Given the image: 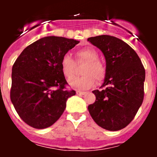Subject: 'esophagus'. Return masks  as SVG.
<instances>
[{
	"instance_id": "esophagus-1",
	"label": "esophagus",
	"mask_w": 157,
	"mask_h": 157,
	"mask_svg": "<svg viewBox=\"0 0 157 157\" xmlns=\"http://www.w3.org/2000/svg\"><path fill=\"white\" fill-rule=\"evenodd\" d=\"M85 94L86 92H82V91H80V90L76 91V94H78V95H84Z\"/></svg>"
}]
</instances>
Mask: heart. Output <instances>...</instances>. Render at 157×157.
<instances>
[{
	"mask_svg": "<svg viewBox=\"0 0 157 157\" xmlns=\"http://www.w3.org/2000/svg\"><path fill=\"white\" fill-rule=\"evenodd\" d=\"M76 61L86 62L82 73V76L74 77L68 81L69 86L72 88L86 90L92 87L96 80L100 82L105 79L106 76V67L99 59V54L95 49L91 48H82L75 53ZM60 67L63 75L67 78H70L75 73L76 65L69 55L66 54L62 57Z\"/></svg>",
	"mask_w": 157,
	"mask_h": 157,
	"instance_id": "1",
	"label": "heart"
}]
</instances>
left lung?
<instances>
[{"label": "left lung", "instance_id": "obj_1", "mask_svg": "<svg viewBox=\"0 0 157 157\" xmlns=\"http://www.w3.org/2000/svg\"><path fill=\"white\" fill-rule=\"evenodd\" d=\"M88 41L102 51L107 70L103 89L93 91L96 101L89 112L102 128L120 130L134 120L143 102L145 68L135 51L120 38L100 35Z\"/></svg>", "mask_w": 157, "mask_h": 157}]
</instances>
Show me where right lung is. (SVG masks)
<instances>
[{"instance_id": "add662e5", "label": "right lung", "mask_w": 157, "mask_h": 157, "mask_svg": "<svg viewBox=\"0 0 157 157\" xmlns=\"http://www.w3.org/2000/svg\"><path fill=\"white\" fill-rule=\"evenodd\" d=\"M79 41L63 37H42L23 49L14 63L10 98L27 125L44 129L56 123L64 112L67 98L60 62Z\"/></svg>"}]
</instances>
